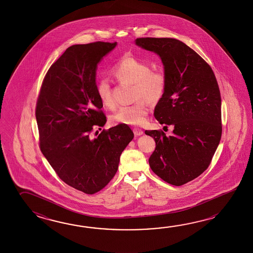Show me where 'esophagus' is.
Listing matches in <instances>:
<instances>
[{
	"instance_id": "34e87169",
	"label": "esophagus",
	"mask_w": 253,
	"mask_h": 253,
	"mask_svg": "<svg viewBox=\"0 0 253 253\" xmlns=\"http://www.w3.org/2000/svg\"><path fill=\"white\" fill-rule=\"evenodd\" d=\"M133 132H134V135L135 136H139L141 134H143V130H141L139 128H134L133 129Z\"/></svg>"
}]
</instances>
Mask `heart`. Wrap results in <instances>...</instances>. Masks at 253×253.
Returning <instances> with one entry per match:
<instances>
[{
	"mask_svg": "<svg viewBox=\"0 0 253 253\" xmlns=\"http://www.w3.org/2000/svg\"><path fill=\"white\" fill-rule=\"evenodd\" d=\"M111 73L119 83H133L132 105L122 106L110 116L113 125L140 126L146 120L148 102L156 104L164 97L167 89V76L163 70H151L147 62L132 56H126L114 65ZM96 95L106 108H113L115 101L111 82L101 78L96 83Z\"/></svg>",
	"mask_w": 253,
	"mask_h": 253,
	"instance_id": "b5f03b06",
	"label": "heart"
}]
</instances>
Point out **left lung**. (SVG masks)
Returning <instances> with one entry per match:
<instances>
[{
	"mask_svg": "<svg viewBox=\"0 0 253 253\" xmlns=\"http://www.w3.org/2000/svg\"><path fill=\"white\" fill-rule=\"evenodd\" d=\"M135 44L160 56L167 89L155 108L160 124L172 125V135L145 130L156 141L152 171L180 186L210 166L221 137V100L210 65L186 44L171 38H138Z\"/></svg>",
	"mask_w": 253,
	"mask_h": 253,
	"instance_id": "1",
	"label": "left lung"
}]
</instances>
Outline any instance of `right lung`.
<instances>
[{"label": "right lung", "mask_w": 253, "mask_h": 253, "mask_svg": "<svg viewBox=\"0 0 253 253\" xmlns=\"http://www.w3.org/2000/svg\"><path fill=\"white\" fill-rule=\"evenodd\" d=\"M117 42L72 45L50 66L36 104L40 148L64 183L86 194L102 190L115 176L134 133L119 124L92 138L107 118L96 95L97 63Z\"/></svg>", "instance_id": "1"}]
</instances>
